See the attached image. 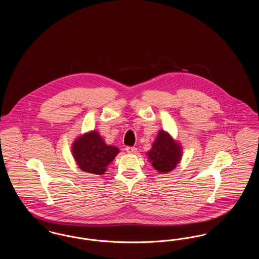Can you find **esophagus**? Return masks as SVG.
Wrapping results in <instances>:
<instances>
[{
	"label": "esophagus",
	"instance_id": "obj_1",
	"mask_svg": "<svg viewBox=\"0 0 259 259\" xmlns=\"http://www.w3.org/2000/svg\"><path fill=\"white\" fill-rule=\"evenodd\" d=\"M125 150L128 153H136L138 151V149L136 148H133V147H127V148H125Z\"/></svg>",
	"mask_w": 259,
	"mask_h": 259
}]
</instances>
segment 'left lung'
<instances>
[{"mask_svg":"<svg viewBox=\"0 0 259 259\" xmlns=\"http://www.w3.org/2000/svg\"><path fill=\"white\" fill-rule=\"evenodd\" d=\"M152 147L147 152L148 161L160 174L172 171L183 157V147L164 130H159Z\"/></svg>","mask_w":259,"mask_h":259,"instance_id":"1","label":"left lung"}]
</instances>
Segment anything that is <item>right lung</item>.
Segmentation results:
<instances>
[{
  "mask_svg": "<svg viewBox=\"0 0 259 259\" xmlns=\"http://www.w3.org/2000/svg\"><path fill=\"white\" fill-rule=\"evenodd\" d=\"M72 153L80 170L101 176L107 172L108 166L119 153V149L107 145L102 136L93 130L74 140Z\"/></svg>",
  "mask_w": 259,
  "mask_h": 259,
  "instance_id": "1",
  "label": "right lung"
}]
</instances>
